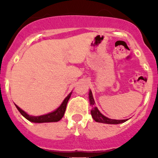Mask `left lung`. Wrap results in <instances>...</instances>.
I'll return each instance as SVG.
<instances>
[{
	"label": "left lung",
	"instance_id": "8db88e82",
	"mask_svg": "<svg viewBox=\"0 0 158 158\" xmlns=\"http://www.w3.org/2000/svg\"><path fill=\"white\" fill-rule=\"evenodd\" d=\"M89 102L90 105L92 106V110H91V114H92V117L93 118L94 120L97 122H100V123H104V124H112V125H118V124L123 123L125 122L126 121H128V119H125V120H115V119H111L109 118L106 117V116L103 115L98 109H97V107H95V101H94L93 96H92V91H89Z\"/></svg>",
	"mask_w": 158,
	"mask_h": 158
}]
</instances>
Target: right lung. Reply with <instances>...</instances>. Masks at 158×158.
Returning a JSON list of instances; mask_svg holds the SVG:
<instances>
[{"mask_svg": "<svg viewBox=\"0 0 158 158\" xmlns=\"http://www.w3.org/2000/svg\"><path fill=\"white\" fill-rule=\"evenodd\" d=\"M72 92H70L69 95H67L66 98L63 100V103L60 105V107L58 109H56L52 112L48 113L47 114H44V115L40 116H32L29 115L27 113L25 112L24 111H23L21 109L18 107L17 105H15V106L17 107V109H18V111H20V114L25 118L27 119L28 121L31 122H34V123H44V122H59L62 118L63 117L65 114V111H66V105H67L68 101H69L70 96H71Z\"/></svg>", "mask_w": 158, "mask_h": 158, "instance_id": "add662e5", "label": "right lung"}]
</instances>
